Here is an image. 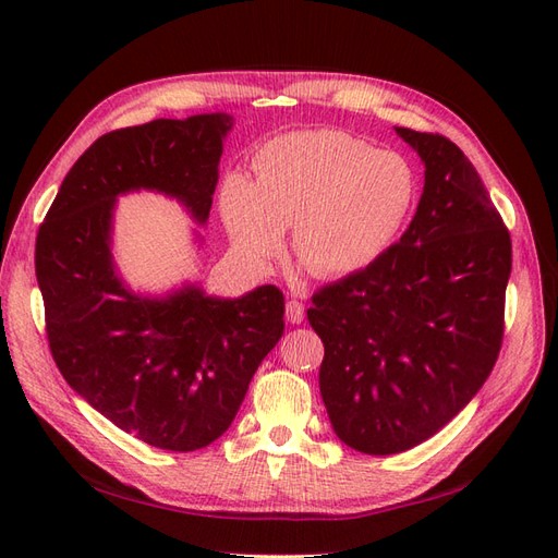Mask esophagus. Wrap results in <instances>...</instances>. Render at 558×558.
<instances>
[{
	"instance_id": "34e87169",
	"label": "esophagus",
	"mask_w": 558,
	"mask_h": 558,
	"mask_svg": "<svg viewBox=\"0 0 558 558\" xmlns=\"http://www.w3.org/2000/svg\"><path fill=\"white\" fill-rule=\"evenodd\" d=\"M286 318H289L291 324H302V320H305V305L298 300H289L286 302Z\"/></svg>"
}]
</instances>
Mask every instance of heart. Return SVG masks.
<instances>
[{
  "label": "heart",
  "mask_w": 558,
  "mask_h": 558,
  "mask_svg": "<svg viewBox=\"0 0 558 558\" xmlns=\"http://www.w3.org/2000/svg\"><path fill=\"white\" fill-rule=\"evenodd\" d=\"M251 167V181L230 177L221 193L234 251L267 267L293 228L295 258L324 279H347L379 263L418 195L414 167L402 156L335 130L283 134Z\"/></svg>",
  "instance_id": "1"
}]
</instances>
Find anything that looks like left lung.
Returning a JSON list of instances; mask_svg holds the SVG:
<instances>
[{
  "mask_svg": "<svg viewBox=\"0 0 558 558\" xmlns=\"http://www.w3.org/2000/svg\"><path fill=\"white\" fill-rule=\"evenodd\" d=\"M396 132L426 167L412 223L307 310L326 349L318 386L332 430L373 456L426 442L477 396L502 344L512 272L510 232L463 150L442 134Z\"/></svg>",
  "mask_w": 558,
  "mask_h": 558,
  "instance_id": "left-lung-1",
  "label": "left lung"
}]
</instances>
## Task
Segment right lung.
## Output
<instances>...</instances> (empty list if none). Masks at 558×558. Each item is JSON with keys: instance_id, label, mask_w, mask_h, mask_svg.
<instances>
[{"instance_id": "add662e5", "label": "right lung", "mask_w": 558, "mask_h": 558, "mask_svg": "<svg viewBox=\"0 0 558 558\" xmlns=\"http://www.w3.org/2000/svg\"><path fill=\"white\" fill-rule=\"evenodd\" d=\"M230 113L113 130L66 172L37 234L48 347L90 408L137 440L195 451L221 437L263 359L283 335V293L242 298L183 283L134 293L111 256L118 195L154 191L207 223Z\"/></svg>"}]
</instances>
